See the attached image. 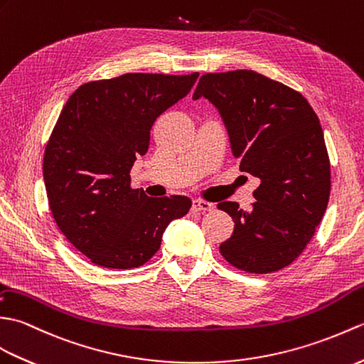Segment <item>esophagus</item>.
Listing matches in <instances>:
<instances>
[{
	"instance_id": "esophagus-1",
	"label": "esophagus",
	"mask_w": 364,
	"mask_h": 364,
	"mask_svg": "<svg viewBox=\"0 0 364 364\" xmlns=\"http://www.w3.org/2000/svg\"><path fill=\"white\" fill-rule=\"evenodd\" d=\"M193 210H196V212L200 213H205V212H212L213 210V204L212 203H207V200L203 199H195L193 200Z\"/></svg>"
}]
</instances>
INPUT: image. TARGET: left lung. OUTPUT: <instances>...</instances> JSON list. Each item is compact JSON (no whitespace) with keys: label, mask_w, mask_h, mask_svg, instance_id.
I'll list each match as a JSON object with an SVG mask.
<instances>
[{"label":"left lung","mask_w":364,"mask_h":364,"mask_svg":"<svg viewBox=\"0 0 364 364\" xmlns=\"http://www.w3.org/2000/svg\"><path fill=\"white\" fill-rule=\"evenodd\" d=\"M208 100L228 129L240 171L260 179L250 212L218 204L235 228L220 246L235 268L269 274L310 243L330 196V160L319 118L304 96L252 70L207 73L193 100Z\"/></svg>","instance_id":"obj_1"}]
</instances>
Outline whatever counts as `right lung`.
<instances>
[{
	"instance_id": "right-lung-1",
	"label": "right lung",
	"mask_w": 364,
	"mask_h": 364,
	"mask_svg": "<svg viewBox=\"0 0 364 364\" xmlns=\"http://www.w3.org/2000/svg\"><path fill=\"white\" fill-rule=\"evenodd\" d=\"M183 76L127 73L80 85L63 106L43 157L55 224L90 262L112 269L146 263L187 196L149 198L131 188V168L149 148L154 121L195 85Z\"/></svg>"
}]
</instances>
